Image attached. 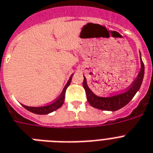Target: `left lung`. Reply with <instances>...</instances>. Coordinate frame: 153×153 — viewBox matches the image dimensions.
Returning a JSON list of instances; mask_svg holds the SVG:
<instances>
[{
    "label": "left lung",
    "instance_id": "obj_1",
    "mask_svg": "<svg viewBox=\"0 0 153 153\" xmlns=\"http://www.w3.org/2000/svg\"><path fill=\"white\" fill-rule=\"evenodd\" d=\"M144 63L141 59V70L139 74L137 76L136 79L134 80L131 85L128 87V89L125 92L119 94L114 95L110 97H101L95 95L90 90L87 84L85 76H83V86L86 91V95L89 104L91 106L97 109L104 111H114L120 108L125 107L126 104L130 102V100L135 96L137 91H139L142 85V79L144 77Z\"/></svg>",
    "mask_w": 153,
    "mask_h": 153
}]
</instances>
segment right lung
I'll use <instances>...</instances> for the list:
<instances>
[{
	"mask_svg": "<svg viewBox=\"0 0 153 153\" xmlns=\"http://www.w3.org/2000/svg\"><path fill=\"white\" fill-rule=\"evenodd\" d=\"M73 77V74L71 75L70 78L68 80L67 83L66 84L65 87L62 90L61 94L57 97L56 100L53 101L52 104H48L46 106H42V107H37V108H35V107H28L22 104V106L24 107L25 109H27L29 111L32 112V113H35V114H47L51 112L57 110L58 108H60L63 104L64 100H65V94H66V91L67 89V87L70 86V83H71V79Z\"/></svg>",
	"mask_w": 153,
	"mask_h": 153,
	"instance_id": "1",
	"label": "right lung"
}]
</instances>
